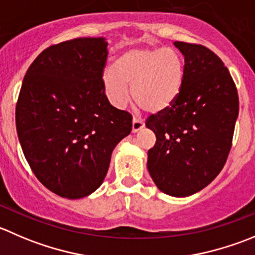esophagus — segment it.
<instances>
[{
	"instance_id": "34e87169",
	"label": "esophagus",
	"mask_w": 255,
	"mask_h": 255,
	"mask_svg": "<svg viewBox=\"0 0 255 255\" xmlns=\"http://www.w3.org/2000/svg\"><path fill=\"white\" fill-rule=\"evenodd\" d=\"M143 127H144V122H143L142 120H139V118L133 117V121H132V132H138V130L142 129Z\"/></svg>"
}]
</instances>
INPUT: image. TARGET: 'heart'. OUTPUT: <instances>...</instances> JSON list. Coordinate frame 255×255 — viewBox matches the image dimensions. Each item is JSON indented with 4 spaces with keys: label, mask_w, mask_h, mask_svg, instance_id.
Segmentation results:
<instances>
[{
    "label": "heart",
    "mask_w": 255,
    "mask_h": 255,
    "mask_svg": "<svg viewBox=\"0 0 255 255\" xmlns=\"http://www.w3.org/2000/svg\"><path fill=\"white\" fill-rule=\"evenodd\" d=\"M184 78L183 59L174 49L130 48L121 53L103 75L108 100L122 108L129 101V88L134 102L148 112L169 108L179 96Z\"/></svg>",
    "instance_id": "b5f03b06"
}]
</instances>
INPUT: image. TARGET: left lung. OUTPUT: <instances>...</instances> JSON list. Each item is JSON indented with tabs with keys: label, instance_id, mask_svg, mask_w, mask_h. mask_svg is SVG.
Listing matches in <instances>:
<instances>
[{
	"label": "left lung",
	"instance_id": "8db88e82",
	"mask_svg": "<svg viewBox=\"0 0 255 255\" xmlns=\"http://www.w3.org/2000/svg\"><path fill=\"white\" fill-rule=\"evenodd\" d=\"M184 56L182 91L167 110L150 115L155 134L147 167L163 193L188 197L223 169L239 112L236 83L223 61L206 46L174 42Z\"/></svg>",
	"mask_w": 255,
	"mask_h": 255
}]
</instances>
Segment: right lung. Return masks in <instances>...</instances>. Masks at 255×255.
Returning a JSON list of instances; mask_svg holds the SVG:
<instances>
[{
    "label": "right lung",
    "mask_w": 255,
    "mask_h": 255,
    "mask_svg": "<svg viewBox=\"0 0 255 255\" xmlns=\"http://www.w3.org/2000/svg\"><path fill=\"white\" fill-rule=\"evenodd\" d=\"M103 37L52 44L27 70L16 105L22 150L37 179L63 198L95 192L116 145L132 130V116L106 96Z\"/></svg>",
    "instance_id": "obj_1"
}]
</instances>
